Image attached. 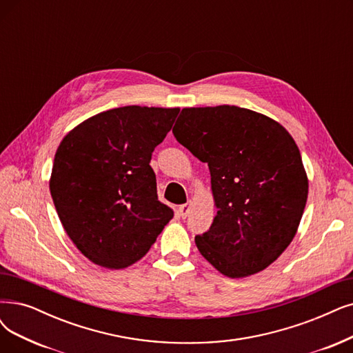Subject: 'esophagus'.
<instances>
[{
    "mask_svg": "<svg viewBox=\"0 0 353 353\" xmlns=\"http://www.w3.org/2000/svg\"><path fill=\"white\" fill-rule=\"evenodd\" d=\"M190 210H191V201H188L187 204H182L178 207V213L182 219H185L190 214Z\"/></svg>",
    "mask_w": 353,
    "mask_h": 353,
    "instance_id": "1",
    "label": "esophagus"
}]
</instances>
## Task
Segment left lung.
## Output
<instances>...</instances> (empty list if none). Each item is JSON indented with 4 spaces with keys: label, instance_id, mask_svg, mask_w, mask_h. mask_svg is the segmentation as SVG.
Here are the masks:
<instances>
[{
    "label": "left lung",
    "instance_id": "obj_1",
    "mask_svg": "<svg viewBox=\"0 0 353 353\" xmlns=\"http://www.w3.org/2000/svg\"><path fill=\"white\" fill-rule=\"evenodd\" d=\"M172 133L207 163L217 216L195 237L229 278L266 270L299 230L308 178L292 136L274 119L237 105L182 108Z\"/></svg>",
    "mask_w": 353,
    "mask_h": 353
}]
</instances>
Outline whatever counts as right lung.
<instances>
[{"label": "right lung", "mask_w": 353, "mask_h": 353, "mask_svg": "<svg viewBox=\"0 0 353 353\" xmlns=\"http://www.w3.org/2000/svg\"><path fill=\"white\" fill-rule=\"evenodd\" d=\"M179 108L125 105L87 119L54 154L49 188L66 234L107 270L142 259L174 210L158 200L149 165Z\"/></svg>", "instance_id": "right-lung-1"}]
</instances>
